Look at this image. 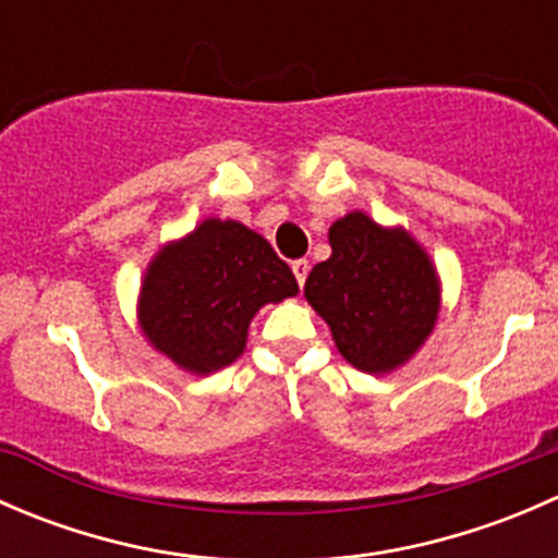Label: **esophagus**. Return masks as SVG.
Returning <instances> with one entry per match:
<instances>
[{
    "label": "esophagus",
    "mask_w": 558,
    "mask_h": 558,
    "mask_svg": "<svg viewBox=\"0 0 558 558\" xmlns=\"http://www.w3.org/2000/svg\"><path fill=\"white\" fill-rule=\"evenodd\" d=\"M291 269H294V278L302 289V286H305L307 272H311V262H307V258H296V262H291Z\"/></svg>",
    "instance_id": "34e87169"
}]
</instances>
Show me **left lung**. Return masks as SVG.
Instances as JSON below:
<instances>
[{
    "label": "left lung",
    "instance_id": "8db88e82",
    "mask_svg": "<svg viewBox=\"0 0 558 558\" xmlns=\"http://www.w3.org/2000/svg\"><path fill=\"white\" fill-rule=\"evenodd\" d=\"M329 245L331 256L307 275V302L353 367L391 373L435 329L440 291L429 256L410 234L380 229L364 213L331 223Z\"/></svg>",
    "mask_w": 558,
    "mask_h": 558
}]
</instances>
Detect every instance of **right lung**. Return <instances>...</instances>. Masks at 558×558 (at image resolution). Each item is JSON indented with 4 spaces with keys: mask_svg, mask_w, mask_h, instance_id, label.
<instances>
[{
    "mask_svg": "<svg viewBox=\"0 0 558 558\" xmlns=\"http://www.w3.org/2000/svg\"><path fill=\"white\" fill-rule=\"evenodd\" d=\"M296 291L294 272L262 234L207 218L154 258L140 294V324L156 351L207 375L243 353L258 307Z\"/></svg>",
    "mask_w": 558,
    "mask_h": 558,
    "instance_id": "obj_1",
    "label": "right lung"
}]
</instances>
